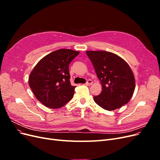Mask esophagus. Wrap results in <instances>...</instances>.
Segmentation results:
<instances>
[{
  "label": "esophagus",
  "mask_w": 160,
  "mask_h": 160,
  "mask_svg": "<svg viewBox=\"0 0 160 160\" xmlns=\"http://www.w3.org/2000/svg\"><path fill=\"white\" fill-rule=\"evenodd\" d=\"M92 83H93V81H92L91 80H90V79H89L88 81L86 82L85 85H91Z\"/></svg>",
  "instance_id": "34e87169"
}]
</instances>
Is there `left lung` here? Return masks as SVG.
<instances>
[{"instance_id": "obj_1", "label": "left lung", "mask_w": 160, "mask_h": 160, "mask_svg": "<svg viewBox=\"0 0 160 160\" xmlns=\"http://www.w3.org/2000/svg\"><path fill=\"white\" fill-rule=\"evenodd\" d=\"M102 85L95 102L105 110L112 111L127 104L135 88L134 75L129 65L113 52L103 51H86Z\"/></svg>"}]
</instances>
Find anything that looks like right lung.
<instances>
[{"label":"right lung","instance_id":"1","mask_svg":"<svg viewBox=\"0 0 160 160\" xmlns=\"http://www.w3.org/2000/svg\"><path fill=\"white\" fill-rule=\"evenodd\" d=\"M79 51L62 49L38 61L31 71L28 84L36 98L47 108H60L72 99L75 86L70 83L69 65Z\"/></svg>","mask_w":160,"mask_h":160}]
</instances>
